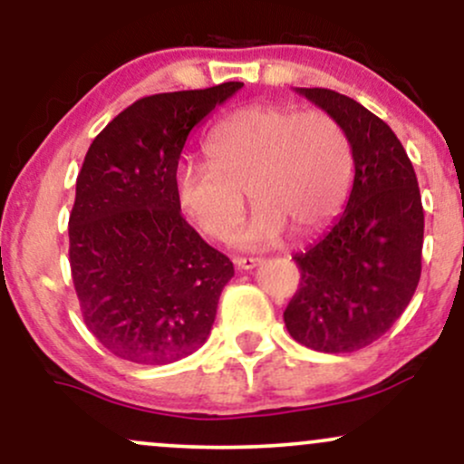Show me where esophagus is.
Returning <instances> with one entry per match:
<instances>
[{
  "instance_id": "34e87169",
  "label": "esophagus",
  "mask_w": 464,
  "mask_h": 464,
  "mask_svg": "<svg viewBox=\"0 0 464 464\" xmlns=\"http://www.w3.org/2000/svg\"><path fill=\"white\" fill-rule=\"evenodd\" d=\"M259 264H262V259L259 257H237L236 259L237 270H253L255 266H259Z\"/></svg>"
}]
</instances>
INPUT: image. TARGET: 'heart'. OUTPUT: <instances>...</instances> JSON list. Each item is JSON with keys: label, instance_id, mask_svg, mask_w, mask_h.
Here are the masks:
<instances>
[{"label": "heart", "instance_id": "heart-1", "mask_svg": "<svg viewBox=\"0 0 464 464\" xmlns=\"http://www.w3.org/2000/svg\"><path fill=\"white\" fill-rule=\"evenodd\" d=\"M209 161H183L174 189L180 209L205 236L227 242L255 205L237 242L268 248L290 228L307 237L343 209L353 179L344 130L321 111L255 104L227 115L205 140Z\"/></svg>", "mask_w": 464, "mask_h": 464}]
</instances>
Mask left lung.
I'll return each instance as SVG.
<instances>
[{
  "instance_id": "8db88e82",
  "label": "left lung",
  "mask_w": 464,
  "mask_h": 464,
  "mask_svg": "<svg viewBox=\"0 0 464 464\" xmlns=\"http://www.w3.org/2000/svg\"><path fill=\"white\" fill-rule=\"evenodd\" d=\"M347 135L355 177L347 209L305 253L284 321L296 343L351 353L384 335L420 276L423 205L417 174L384 120L332 89H296Z\"/></svg>"
}]
</instances>
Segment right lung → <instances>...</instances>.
Returning <instances> with one entry per match:
<instances>
[{
	"label": "right lung",
	"instance_id": "1",
	"mask_svg": "<svg viewBox=\"0 0 464 464\" xmlns=\"http://www.w3.org/2000/svg\"><path fill=\"white\" fill-rule=\"evenodd\" d=\"M242 87L148 95L89 146L69 266L84 324L117 358L172 364L209 338L233 264L180 216L174 177L191 129Z\"/></svg>",
	"mask_w": 464,
	"mask_h": 464
}]
</instances>
